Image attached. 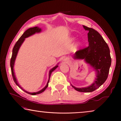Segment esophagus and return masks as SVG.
<instances>
[{
  "mask_svg": "<svg viewBox=\"0 0 121 121\" xmlns=\"http://www.w3.org/2000/svg\"><path fill=\"white\" fill-rule=\"evenodd\" d=\"M67 60L66 59H64V61H66Z\"/></svg>",
  "mask_w": 121,
  "mask_h": 121,
  "instance_id": "34e87169",
  "label": "esophagus"
}]
</instances>
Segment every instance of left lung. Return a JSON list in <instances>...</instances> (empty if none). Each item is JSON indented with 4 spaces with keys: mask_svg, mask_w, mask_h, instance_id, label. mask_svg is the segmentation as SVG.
Segmentation results:
<instances>
[{
    "mask_svg": "<svg viewBox=\"0 0 121 121\" xmlns=\"http://www.w3.org/2000/svg\"><path fill=\"white\" fill-rule=\"evenodd\" d=\"M88 30L89 46L78 50L75 53V59L84 60L89 64L96 72L95 80L90 86L83 88L72 86L76 90L80 92H91L99 88L107 79L111 64L110 49L103 38L97 31L91 28L83 26Z\"/></svg>",
    "mask_w": 121,
    "mask_h": 121,
    "instance_id": "1",
    "label": "left lung"
}]
</instances>
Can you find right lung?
I'll use <instances>...</instances> for the list:
<instances>
[{"instance_id": "right-lung-1", "label": "right lung", "mask_w": 121, "mask_h": 121, "mask_svg": "<svg viewBox=\"0 0 121 121\" xmlns=\"http://www.w3.org/2000/svg\"><path fill=\"white\" fill-rule=\"evenodd\" d=\"M42 31V29L40 28H39L38 27H35L33 28H29L28 29H27L26 31H25L22 35L21 36V38L18 39V40L17 41V42L16 43V44H15L13 48V50H12V57H11V60H10V66H11V72H12V77H13V79L15 83H16V85L19 88H21L22 90L24 91H25L26 93L28 94H29L30 95H35L36 94H40L41 93L43 92L47 88L48 86V83L49 81V79H50V75H51L52 73L54 71L55 69H56L57 68L58 66V64H57V65H56L55 67H53L50 70L49 72V78L48 80L47 85H46V86L44 87V88L42 89V90H41L40 91H39L38 92H29L25 90L22 88V87L19 85V83L17 82V80L16 79V78L15 77V73L14 71V63H15V61L16 59V56L17 55V53L18 50L19 49V48L21 47L22 44V43L24 42L25 39L29 37V36L35 35V33H40Z\"/></svg>"}]
</instances>
